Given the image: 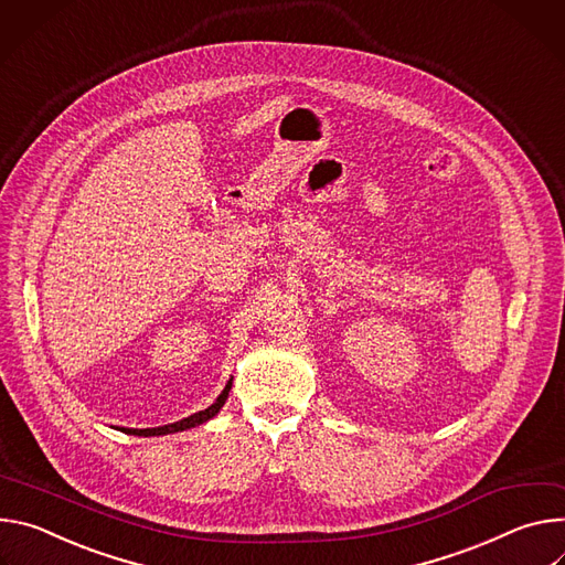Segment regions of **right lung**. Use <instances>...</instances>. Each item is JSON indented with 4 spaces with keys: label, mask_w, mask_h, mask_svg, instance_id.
Instances as JSON below:
<instances>
[{
    "label": "right lung",
    "mask_w": 565,
    "mask_h": 565,
    "mask_svg": "<svg viewBox=\"0 0 565 565\" xmlns=\"http://www.w3.org/2000/svg\"><path fill=\"white\" fill-rule=\"evenodd\" d=\"M231 386H233V377L226 382L224 391L220 393V397H217L209 408H204V411H200V413H193L191 417H183V419H179V422H174V424L154 426V428H120V430H122V433H128V435L152 437V435H168V433H181V430H188V428H195V426H200V424H204V422L213 419V417L222 411V406H224V402H226V397H228Z\"/></svg>",
    "instance_id": "obj_1"
}]
</instances>
